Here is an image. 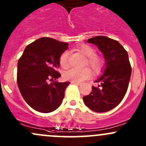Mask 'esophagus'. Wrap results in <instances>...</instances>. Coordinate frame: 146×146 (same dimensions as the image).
<instances>
[{
  "label": "esophagus",
  "mask_w": 146,
  "mask_h": 146,
  "mask_svg": "<svg viewBox=\"0 0 146 146\" xmlns=\"http://www.w3.org/2000/svg\"><path fill=\"white\" fill-rule=\"evenodd\" d=\"M72 83L75 84V85H81L82 84L80 83V82H72Z\"/></svg>",
  "instance_id": "esophagus-1"
}]
</instances>
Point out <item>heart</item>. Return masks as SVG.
Returning a JSON list of instances; mask_svg holds the SVG:
<instances>
[{"label":"heart","mask_w":146,"mask_h":146,"mask_svg":"<svg viewBox=\"0 0 146 146\" xmlns=\"http://www.w3.org/2000/svg\"><path fill=\"white\" fill-rule=\"evenodd\" d=\"M77 50L81 53L87 56L86 64L90 66L95 73H98L104 68V61L99 55L96 54V50L91 46L85 44L80 45L77 47ZM69 52H64L59 56V64L63 68L66 69L69 67L68 63ZM91 76V71L89 68H76L70 69L64 73V78L70 82H80L85 80L88 79Z\"/></svg>","instance_id":"heart-1"}]
</instances>
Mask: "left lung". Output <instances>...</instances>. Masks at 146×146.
I'll return each instance as SVG.
<instances>
[{
	"label": "left lung",
	"mask_w": 146,
	"mask_h": 146,
	"mask_svg": "<svg viewBox=\"0 0 146 146\" xmlns=\"http://www.w3.org/2000/svg\"><path fill=\"white\" fill-rule=\"evenodd\" d=\"M87 42L96 45L104 54L106 68L95 81L100 85L92 86V92L83 96V101L94 111L107 112L119 105L127 93L131 74L128 53L118 41L108 37L96 36Z\"/></svg>",
	"instance_id": "1"
}]
</instances>
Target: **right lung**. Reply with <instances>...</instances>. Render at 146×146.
Here are the masks:
<instances>
[{"label": "right lung", "instance_id": "right-lung-1", "mask_svg": "<svg viewBox=\"0 0 146 146\" xmlns=\"http://www.w3.org/2000/svg\"><path fill=\"white\" fill-rule=\"evenodd\" d=\"M68 44L51 38H41L27 46L18 60V87L26 102L40 113L55 110L62 102L65 90L70 82L49 83L61 76L60 55Z\"/></svg>", "mask_w": 146, "mask_h": 146}]
</instances>
